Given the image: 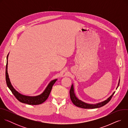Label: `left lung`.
Returning a JSON list of instances; mask_svg holds the SVG:
<instances>
[{
	"label": "left lung",
	"mask_w": 128,
	"mask_h": 128,
	"mask_svg": "<svg viewBox=\"0 0 128 128\" xmlns=\"http://www.w3.org/2000/svg\"><path fill=\"white\" fill-rule=\"evenodd\" d=\"M120 82V80H119L118 84V86L117 88H118V86H119ZM69 93H70V99H71L72 103H74L76 106L78 107H80V108H84V109H93V108H100V107H102L104 105H106L107 103H108L111 100L113 95L115 93V92H114V93L110 97H109L107 100H105V101H104L102 102L96 104H88V103H84V102L82 101L81 100H80L76 96V95H75L74 92V86H73V84H72V86H71Z\"/></svg>",
	"instance_id": "left-lung-1"
}]
</instances>
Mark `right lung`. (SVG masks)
<instances>
[{"instance_id":"add662e5","label":"right lung","mask_w":128,"mask_h":128,"mask_svg":"<svg viewBox=\"0 0 128 128\" xmlns=\"http://www.w3.org/2000/svg\"><path fill=\"white\" fill-rule=\"evenodd\" d=\"M8 55L7 56V62L6 65V84L8 88L11 90L12 93L15 96V97L19 100L20 102L26 103L29 105H38L44 102L48 98L50 93L52 86L57 81V79L52 80L51 81L50 84H48L46 90H44V92L40 95L36 96H27L23 95L20 94L19 92H18L16 90L13 88L10 82V78H8Z\"/></svg>"}]
</instances>
